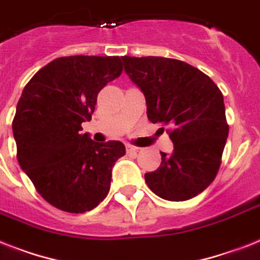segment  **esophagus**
I'll use <instances>...</instances> for the list:
<instances>
[{"label":"esophagus","mask_w":260,"mask_h":260,"mask_svg":"<svg viewBox=\"0 0 260 260\" xmlns=\"http://www.w3.org/2000/svg\"><path fill=\"white\" fill-rule=\"evenodd\" d=\"M136 152H139V148H137V147L131 144L126 145V153H136Z\"/></svg>","instance_id":"34e87169"}]
</instances>
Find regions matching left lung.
I'll return each instance as SVG.
<instances>
[{"instance_id":"8db88e82","label":"left lung","mask_w":260,"mask_h":260,"mask_svg":"<svg viewBox=\"0 0 260 260\" xmlns=\"http://www.w3.org/2000/svg\"><path fill=\"white\" fill-rule=\"evenodd\" d=\"M125 73L144 93L151 123L170 125L174 143L161 164L144 175L161 199L183 202L214 181L221 163L229 124L223 94L195 67L166 57H121Z\"/></svg>"}]
</instances>
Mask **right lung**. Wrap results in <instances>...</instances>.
I'll return each mask as SVG.
<instances>
[{
	"instance_id": "obj_1",
	"label": "right lung",
	"mask_w": 260,
	"mask_h": 260,
	"mask_svg": "<svg viewBox=\"0 0 260 260\" xmlns=\"http://www.w3.org/2000/svg\"><path fill=\"white\" fill-rule=\"evenodd\" d=\"M123 72L117 56L50 61L25 85L13 119L17 160L40 195L58 210L82 214L107 198L121 141L96 143L81 134L97 94Z\"/></svg>"
}]
</instances>
